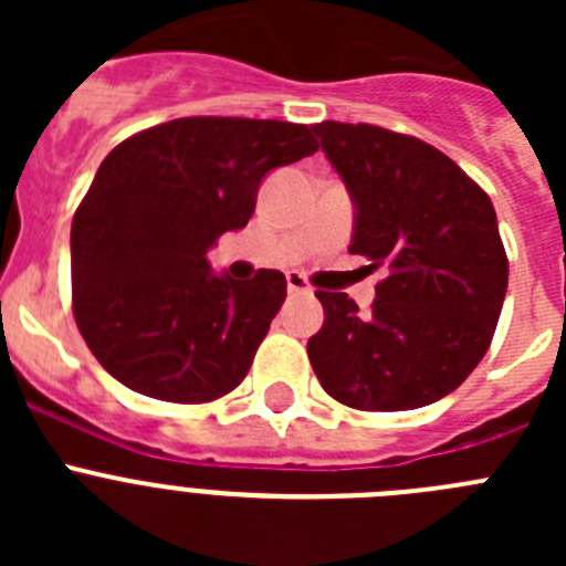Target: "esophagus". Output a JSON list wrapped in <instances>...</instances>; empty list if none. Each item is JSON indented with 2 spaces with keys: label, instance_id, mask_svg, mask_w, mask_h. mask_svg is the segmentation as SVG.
<instances>
[{
  "label": "esophagus",
  "instance_id": "obj_1",
  "mask_svg": "<svg viewBox=\"0 0 566 566\" xmlns=\"http://www.w3.org/2000/svg\"><path fill=\"white\" fill-rule=\"evenodd\" d=\"M286 289H289V294H308V292H312V286L306 283V277H303V274H297V272L286 274Z\"/></svg>",
  "mask_w": 566,
  "mask_h": 566
}]
</instances>
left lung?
Returning <instances> with one entry per match:
<instances>
[{
  "instance_id": "1",
  "label": "left lung",
  "mask_w": 566,
  "mask_h": 566,
  "mask_svg": "<svg viewBox=\"0 0 566 566\" xmlns=\"http://www.w3.org/2000/svg\"><path fill=\"white\" fill-rule=\"evenodd\" d=\"M354 203L348 252L385 266L371 312L317 292L308 359L328 397L359 411H413L457 391L488 352L507 254L496 209L431 144L371 124H314Z\"/></svg>"
}]
</instances>
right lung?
<instances>
[{"instance_id": "obj_1", "label": "right lung", "mask_w": 566, "mask_h": 566, "mask_svg": "<svg viewBox=\"0 0 566 566\" xmlns=\"http://www.w3.org/2000/svg\"><path fill=\"white\" fill-rule=\"evenodd\" d=\"M317 153L306 124L175 118L122 142L70 229L73 314L104 371L164 402L234 391L286 300V277L214 274L207 252L249 223L260 181Z\"/></svg>"}]
</instances>
